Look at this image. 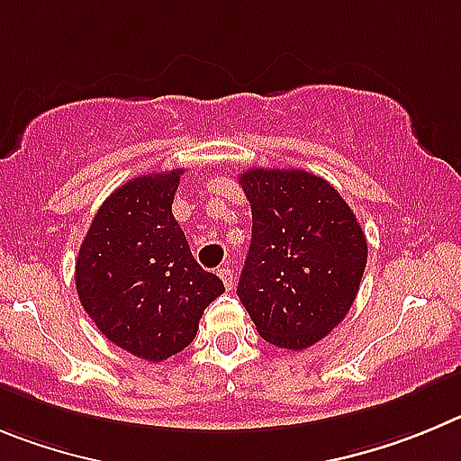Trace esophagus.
<instances>
[{
  "instance_id": "esophagus-1",
  "label": "esophagus",
  "mask_w": 461,
  "mask_h": 461,
  "mask_svg": "<svg viewBox=\"0 0 461 461\" xmlns=\"http://www.w3.org/2000/svg\"><path fill=\"white\" fill-rule=\"evenodd\" d=\"M218 276H221V280L225 282V287H227V289L234 287V268H231L230 264H225V267L218 268Z\"/></svg>"
}]
</instances>
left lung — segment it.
<instances>
[{"instance_id": "obj_1", "label": "left lung", "mask_w": 461, "mask_h": 461, "mask_svg": "<svg viewBox=\"0 0 461 461\" xmlns=\"http://www.w3.org/2000/svg\"><path fill=\"white\" fill-rule=\"evenodd\" d=\"M252 239L239 298L267 342L308 349L347 317L367 264L354 211L326 179L303 169H248Z\"/></svg>"}]
</instances>
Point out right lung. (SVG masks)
Instances as JSON below:
<instances>
[{
	"mask_svg": "<svg viewBox=\"0 0 461 461\" xmlns=\"http://www.w3.org/2000/svg\"><path fill=\"white\" fill-rule=\"evenodd\" d=\"M184 169L144 174L103 202L82 240L76 287L103 335L160 363L185 349L209 303L225 292L190 252L172 215Z\"/></svg>",
	"mask_w": 461,
	"mask_h": 461,
	"instance_id": "1",
	"label": "right lung"
}]
</instances>
